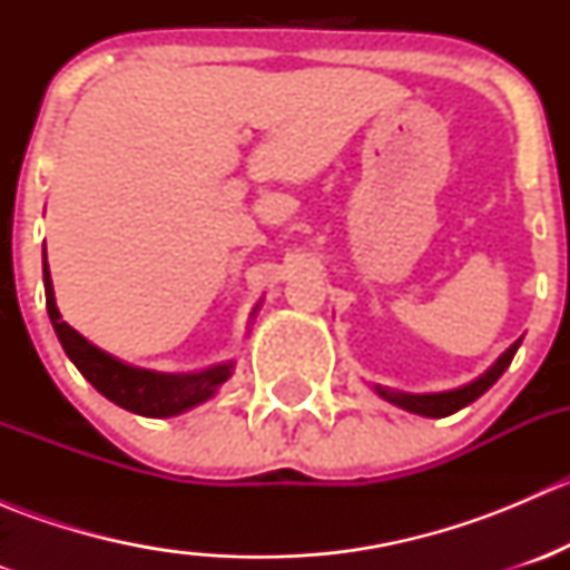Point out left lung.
<instances>
[{"label": "left lung", "instance_id": "1", "mask_svg": "<svg viewBox=\"0 0 570 570\" xmlns=\"http://www.w3.org/2000/svg\"><path fill=\"white\" fill-rule=\"evenodd\" d=\"M521 338L519 342L510 344L508 350H504L502 355H499L497 364L491 366V370L485 372V375H480L476 381L465 383L461 389H452V392H439V394H405V392H394V389H386V386H375V392L383 396L386 402H392L396 407H405V411L411 413H419V416H430V419H441V416H450V413L461 411V407L469 405V402H474L476 396H482L488 392V389L493 386V383L499 381V377L504 375V370L510 366V361H513L515 350H519Z\"/></svg>", "mask_w": 570, "mask_h": 570}]
</instances>
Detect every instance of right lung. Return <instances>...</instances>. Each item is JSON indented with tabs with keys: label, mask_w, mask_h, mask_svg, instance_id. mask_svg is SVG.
Segmentation results:
<instances>
[{
	"label": "right lung",
	"mask_w": 570,
	"mask_h": 570,
	"mask_svg": "<svg viewBox=\"0 0 570 570\" xmlns=\"http://www.w3.org/2000/svg\"><path fill=\"white\" fill-rule=\"evenodd\" d=\"M43 286H46V312H49L51 325H55L57 338L68 358L73 361L79 372L90 381V386L99 394H105L109 402L126 407L131 413L151 419L176 416V413L189 411L200 405L209 396H215L217 389L232 377L234 364H217L204 372H189V375H168V372L140 370V366L124 364L112 355L90 344L82 333L73 331L68 322H62L55 303V289H51L49 264H46L43 248Z\"/></svg>",
	"instance_id": "right-lung-1"
}]
</instances>
